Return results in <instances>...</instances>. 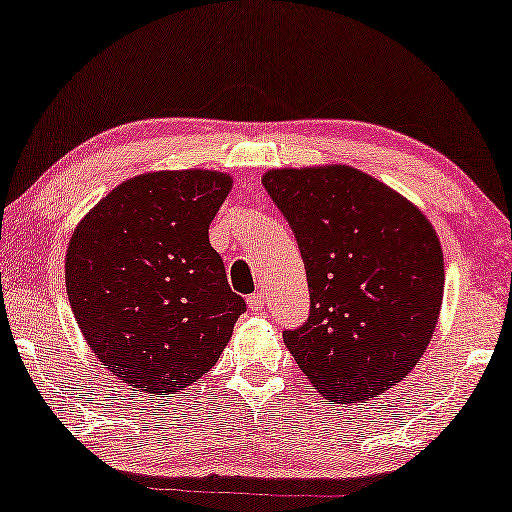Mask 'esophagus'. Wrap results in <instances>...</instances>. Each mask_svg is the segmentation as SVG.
Here are the masks:
<instances>
[{
	"mask_svg": "<svg viewBox=\"0 0 512 512\" xmlns=\"http://www.w3.org/2000/svg\"><path fill=\"white\" fill-rule=\"evenodd\" d=\"M264 303H266V296L262 294V291H257V294H250L248 296V307L253 312H259L264 307Z\"/></svg>",
	"mask_w": 512,
	"mask_h": 512,
	"instance_id": "obj_1",
	"label": "esophagus"
}]
</instances>
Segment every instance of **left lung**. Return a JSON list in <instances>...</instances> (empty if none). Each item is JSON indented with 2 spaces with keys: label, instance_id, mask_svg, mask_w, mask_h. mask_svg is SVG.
<instances>
[{
  "label": "left lung",
  "instance_id": "left-lung-1",
  "mask_svg": "<svg viewBox=\"0 0 512 512\" xmlns=\"http://www.w3.org/2000/svg\"><path fill=\"white\" fill-rule=\"evenodd\" d=\"M264 189L298 241L310 316L285 344L330 401H369L431 342L444 294L433 225L383 182L348 166L282 168Z\"/></svg>",
  "mask_w": 512,
  "mask_h": 512
}]
</instances>
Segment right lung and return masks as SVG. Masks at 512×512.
Masks as SVG:
<instances>
[{"instance_id":"add662e5","label":"right lung","mask_w":512,"mask_h":512,"mask_svg":"<svg viewBox=\"0 0 512 512\" xmlns=\"http://www.w3.org/2000/svg\"><path fill=\"white\" fill-rule=\"evenodd\" d=\"M230 186L212 170L139 175L70 239L66 289L88 346L113 376L150 396L196 383L246 312L209 243Z\"/></svg>"}]
</instances>
